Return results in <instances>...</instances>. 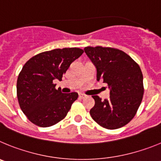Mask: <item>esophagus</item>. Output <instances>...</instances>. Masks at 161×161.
Listing matches in <instances>:
<instances>
[{
	"label": "esophagus",
	"mask_w": 161,
	"mask_h": 161,
	"mask_svg": "<svg viewBox=\"0 0 161 161\" xmlns=\"http://www.w3.org/2000/svg\"><path fill=\"white\" fill-rule=\"evenodd\" d=\"M86 96V95H84V94H82V93H79V98H85Z\"/></svg>",
	"instance_id": "obj_1"
}]
</instances>
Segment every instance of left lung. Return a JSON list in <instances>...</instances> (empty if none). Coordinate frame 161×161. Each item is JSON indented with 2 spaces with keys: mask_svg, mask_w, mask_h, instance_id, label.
I'll list each match as a JSON object with an SVG mask.
<instances>
[{
  "mask_svg": "<svg viewBox=\"0 0 161 161\" xmlns=\"http://www.w3.org/2000/svg\"><path fill=\"white\" fill-rule=\"evenodd\" d=\"M84 51L96 68L97 81L108 85L110 98L102 100L93 95L91 116L108 129L124 127L135 116L144 95L140 67L124 51L110 47H91Z\"/></svg>",
  "mask_w": 161,
  "mask_h": 161,
  "instance_id": "obj_1",
  "label": "left lung"
}]
</instances>
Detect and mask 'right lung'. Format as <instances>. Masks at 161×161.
<instances>
[{"label": "right lung", "mask_w": 161, "mask_h": 161, "mask_svg": "<svg viewBox=\"0 0 161 161\" xmlns=\"http://www.w3.org/2000/svg\"><path fill=\"white\" fill-rule=\"evenodd\" d=\"M83 53L79 48L55 49L30 59L18 75L17 95L20 108L30 122L42 127L54 125L65 118L79 97L76 92L55 89L74 61Z\"/></svg>", "instance_id": "obj_1"}]
</instances>
